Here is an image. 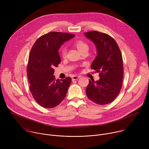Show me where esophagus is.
I'll return each mask as SVG.
<instances>
[{
	"instance_id": "1",
	"label": "esophagus",
	"mask_w": 149,
	"mask_h": 149,
	"mask_svg": "<svg viewBox=\"0 0 149 149\" xmlns=\"http://www.w3.org/2000/svg\"><path fill=\"white\" fill-rule=\"evenodd\" d=\"M80 77H80V76H78V75H74V76L72 77V80H76V79L79 78Z\"/></svg>"
}]
</instances>
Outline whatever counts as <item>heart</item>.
<instances>
[{"label": "heart", "mask_w": 149, "mask_h": 149, "mask_svg": "<svg viewBox=\"0 0 149 149\" xmlns=\"http://www.w3.org/2000/svg\"><path fill=\"white\" fill-rule=\"evenodd\" d=\"M74 45L78 49V50L79 52L82 51L84 49H88V46L86 42H85L82 40H77L74 42ZM65 52H66V48L65 47H63L61 49V52L63 56H65Z\"/></svg>", "instance_id": "heart-1"}]
</instances>
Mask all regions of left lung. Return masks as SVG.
Masks as SVG:
<instances>
[{
	"mask_svg": "<svg viewBox=\"0 0 149 149\" xmlns=\"http://www.w3.org/2000/svg\"><path fill=\"white\" fill-rule=\"evenodd\" d=\"M97 49L91 68L98 72L100 79L89 80L86 94L94 102L105 105L117 97L122 87L123 58L116 40L107 34L93 31L84 33Z\"/></svg>",
	"mask_w": 149,
	"mask_h": 149,
	"instance_id": "left-lung-1",
	"label": "left lung"
}]
</instances>
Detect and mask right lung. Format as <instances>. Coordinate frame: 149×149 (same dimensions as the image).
<instances>
[{"instance_id": "right-lung-1", "label": "right lung", "mask_w": 149, "mask_h": 149, "mask_svg": "<svg viewBox=\"0 0 149 149\" xmlns=\"http://www.w3.org/2000/svg\"><path fill=\"white\" fill-rule=\"evenodd\" d=\"M74 36L51 32L39 38L31 49L27 67L29 88L35 101L44 108L56 107L66 96L71 78L56 80L54 68L61 62L59 48Z\"/></svg>"}]
</instances>
